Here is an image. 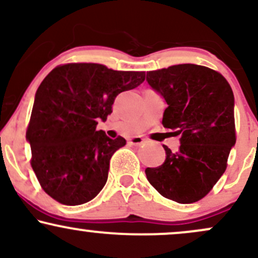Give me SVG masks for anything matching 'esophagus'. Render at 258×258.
Wrapping results in <instances>:
<instances>
[{"mask_svg": "<svg viewBox=\"0 0 258 258\" xmlns=\"http://www.w3.org/2000/svg\"><path fill=\"white\" fill-rule=\"evenodd\" d=\"M143 142H146V139H143L142 137H132L128 139V143L132 144V146H139V144H142Z\"/></svg>", "mask_w": 258, "mask_h": 258, "instance_id": "34e87169", "label": "esophagus"}]
</instances>
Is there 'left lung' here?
Returning a JSON list of instances; mask_svg holds the SVG:
<instances>
[{
  "label": "left lung",
  "instance_id": "obj_1",
  "mask_svg": "<svg viewBox=\"0 0 258 258\" xmlns=\"http://www.w3.org/2000/svg\"><path fill=\"white\" fill-rule=\"evenodd\" d=\"M147 82L166 102L162 125L179 136L177 152L147 167V179L162 197L179 204L203 199L221 178L235 146L234 94L215 70L179 64L147 73Z\"/></svg>",
  "mask_w": 258,
  "mask_h": 258
}]
</instances>
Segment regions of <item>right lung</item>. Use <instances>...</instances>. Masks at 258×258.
I'll use <instances>...</instances> for the list:
<instances>
[{
  "mask_svg": "<svg viewBox=\"0 0 258 258\" xmlns=\"http://www.w3.org/2000/svg\"><path fill=\"white\" fill-rule=\"evenodd\" d=\"M144 79V72H117L94 63L61 65L44 78L35 94L26 141L32 170L49 197L75 206L99 194L110 158L126 141L97 131V123L111 114L117 94Z\"/></svg>",
  "mask_w": 258,
  "mask_h": 258,
  "instance_id": "1",
  "label": "right lung"
}]
</instances>
